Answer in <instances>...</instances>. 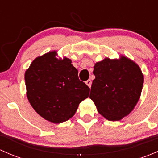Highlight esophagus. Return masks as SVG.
<instances>
[{
    "mask_svg": "<svg viewBox=\"0 0 158 158\" xmlns=\"http://www.w3.org/2000/svg\"><path fill=\"white\" fill-rule=\"evenodd\" d=\"M85 84H86V85H88L89 88H90L91 85H92V81H91L90 79H88V80H87L86 82H85Z\"/></svg>",
    "mask_w": 158,
    "mask_h": 158,
    "instance_id": "1",
    "label": "esophagus"
}]
</instances>
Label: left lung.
Masks as SVG:
<instances>
[{
    "label": "left lung",
    "mask_w": 158,
    "mask_h": 158,
    "mask_svg": "<svg viewBox=\"0 0 158 158\" xmlns=\"http://www.w3.org/2000/svg\"><path fill=\"white\" fill-rule=\"evenodd\" d=\"M89 98L98 113L109 121H120L135 109L141 97L144 75L139 66L125 56L105 58L94 66Z\"/></svg>",
    "instance_id": "8db88e82"
}]
</instances>
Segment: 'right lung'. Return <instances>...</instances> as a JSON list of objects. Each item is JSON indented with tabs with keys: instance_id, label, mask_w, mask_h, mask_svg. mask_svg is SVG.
I'll use <instances>...</instances> for the list:
<instances>
[{
	"instance_id": "right-lung-1",
	"label": "right lung",
	"mask_w": 158,
	"mask_h": 158,
	"mask_svg": "<svg viewBox=\"0 0 158 158\" xmlns=\"http://www.w3.org/2000/svg\"><path fill=\"white\" fill-rule=\"evenodd\" d=\"M50 51L33 60L25 72L27 96L33 109L49 122L71 118L90 89L78 77L72 60Z\"/></svg>"
}]
</instances>
